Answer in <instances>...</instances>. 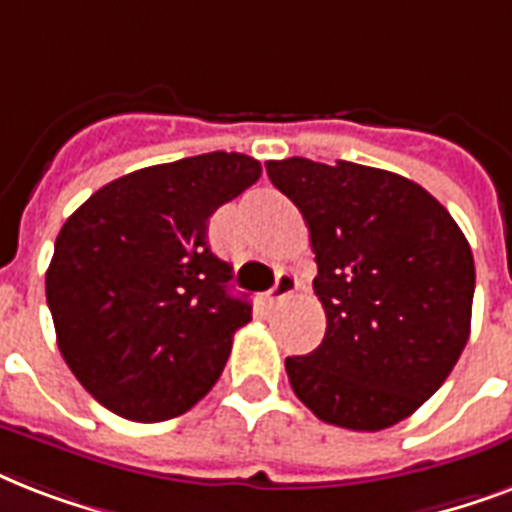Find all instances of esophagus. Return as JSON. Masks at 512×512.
Listing matches in <instances>:
<instances>
[{"label":"esophagus","mask_w":512,"mask_h":512,"mask_svg":"<svg viewBox=\"0 0 512 512\" xmlns=\"http://www.w3.org/2000/svg\"><path fill=\"white\" fill-rule=\"evenodd\" d=\"M300 289V279L292 271H281L276 276V284L271 289V303H284L287 297H292Z\"/></svg>","instance_id":"1"}]
</instances>
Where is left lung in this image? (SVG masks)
Here are the masks:
<instances>
[{
	"mask_svg": "<svg viewBox=\"0 0 512 512\" xmlns=\"http://www.w3.org/2000/svg\"><path fill=\"white\" fill-rule=\"evenodd\" d=\"M265 170L308 223L327 313L319 348L287 358L289 385L329 425L390 428L444 385L468 345V239L444 204L396 172L303 156Z\"/></svg>",
	"mask_w": 512,
	"mask_h": 512,
	"instance_id": "left-lung-1",
	"label": "left lung"
}]
</instances>
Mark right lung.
<instances>
[{"mask_svg":"<svg viewBox=\"0 0 512 512\" xmlns=\"http://www.w3.org/2000/svg\"><path fill=\"white\" fill-rule=\"evenodd\" d=\"M260 172L225 151L156 164L103 185L60 228L44 279L58 348L124 420H172L223 374L252 305L228 295L207 225Z\"/></svg>","mask_w":512,"mask_h":512,"instance_id":"1","label":"right lung"}]
</instances>
